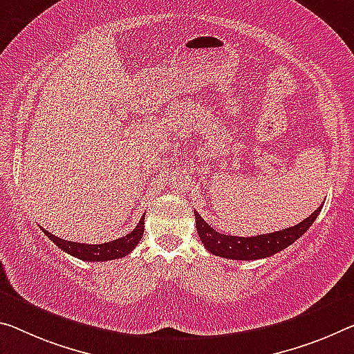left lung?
I'll return each mask as SVG.
<instances>
[{
  "label": "left lung",
  "mask_w": 354,
  "mask_h": 354,
  "mask_svg": "<svg viewBox=\"0 0 354 354\" xmlns=\"http://www.w3.org/2000/svg\"><path fill=\"white\" fill-rule=\"evenodd\" d=\"M323 205L313 212L312 215L307 216L306 220L286 227L283 231H277L270 234H263V236L254 237H237V236H226V234L216 232L214 227H210L204 218H201L198 212H194L196 216V230L203 241L204 247L207 248L215 257L227 258V259H239V261H252V259H263L269 258L272 254L281 252L291 243H295L299 237L306 232L312 223L317 220Z\"/></svg>",
  "instance_id": "left-lung-1"
}]
</instances>
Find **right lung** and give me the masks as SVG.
I'll use <instances>...</instances> for the list:
<instances>
[{
  "label": "right lung",
  "instance_id": "1",
  "mask_svg": "<svg viewBox=\"0 0 354 354\" xmlns=\"http://www.w3.org/2000/svg\"><path fill=\"white\" fill-rule=\"evenodd\" d=\"M44 231L46 236L50 239V241L55 243L58 248H62L63 252L69 253L71 257H75L82 261H111V259H118L127 257L133 252L138 245L140 239H142L144 234V215L138 226L134 230L123 236L120 239H115V241L106 242V243H97V245H91V243H80V242H69L64 241V239H59L53 236L52 232Z\"/></svg>",
  "mask_w": 354,
  "mask_h": 354
}]
</instances>
